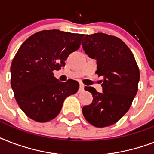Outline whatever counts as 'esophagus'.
I'll return each instance as SVG.
<instances>
[{
  "label": "esophagus",
  "instance_id": "1",
  "mask_svg": "<svg viewBox=\"0 0 154 154\" xmlns=\"http://www.w3.org/2000/svg\"><path fill=\"white\" fill-rule=\"evenodd\" d=\"M84 87H85V85L82 84V83H80V88H79V91L82 92L84 90Z\"/></svg>",
  "mask_w": 154,
  "mask_h": 154
}]
</instances>
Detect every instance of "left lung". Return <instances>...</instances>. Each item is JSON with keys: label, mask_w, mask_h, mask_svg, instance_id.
Wrapping results in <instances>:
<instances>
[{"label": "left lung", "mask_w": 154, "mask_h": 154, "mask_svg": "<svg viewBox=\"0 0 154 154\" xmlns=\"http://www.w3.org/2000/svg\"><path fill=\"white\" fill-rule=\"evenodd\" d=\"M82 45L87 55L97 60L96 73L103 77L102 93L85 87L94 98L90 105L82 108V113L94 126H109L131 106L137 92L139 69L134 54L118 37L97 32L86 35Z\"/></svg>", "instance_id": "obj_1"}]
</instances>
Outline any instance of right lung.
Instances as JSON below:
<instances>
[{
  "label": "right lung",
  "instance_id": "obj_1",
  "mask_svg": "<svg viewBox=\"0 0 154 154\" xmlns=\"http://www.w3.org/2000/svg\"><path fill=\"white\" fill-rule=\"evenodd\" d=\"M83 37L43 30L20 45L11 65V87L20 109L29 118L38 122L55 118L65 99L77 92V81L59 82L53 71L65 66L69 55L79 49Z\"/></svg>",
  "mask_w": 154,
  "mask_h": 154
}]
</instances>
